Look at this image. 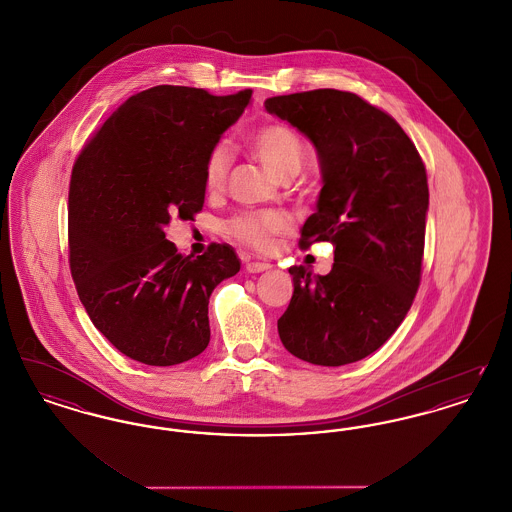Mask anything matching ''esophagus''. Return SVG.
<instances>
[{
	"mask_svg": "<svg viewBox=\"0 0 512 512\" xmlns=\"http://www.w3.org/2000/svg\"><path fill=\"white\" fill-rule=\"evenodd\" d=\"M268 268H270L268 263H259V261H251V263H245V270H247V272H251V274L263 272V270H268Z\"/></svg>",
	"mask_w": 512,
	"mask_h": 512,
	"instance_id": "obj_1",
	"label": "esophagus"
}]
</instances>
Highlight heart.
I'll use <instances>...</instances> for the list:
<instances>
[{"mask_svg": "<svg viewBox=\"0 0 512 512\" xmlns=\"http://www.w3.org/2000/svg\"><path fill=\"white\" fill-rule=\"evenodd\" d=\"M247 144L255 157L280 180H290L301 171L307 149L301 136L284 122H267L247 136ZM234 163L232 147L217 142L207 151L203 161V186L209 194H217L228 180ZM288 230V219L278 211L240 213L226 222V234L238 244L267 253L274 240Z\"/></svg>", "mask_w": 512, "mask_h": 512, "instance_id": "1", "label": "heart"}]
</instances>
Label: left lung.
Wrapping results in <instances>:
<instances>
[{
  "mask_svg": "<svg viewBox=\"0 0 512 512\" xmlns=\"http://www.w3.org/2000/svg\"><path fill=\"white\" fill-rule=\"evenodd\" d=\"M318 151L322 190L301 230L303 249L334 245V267H290L293 295L278 318L284 347L311 365L341 366L380 349L420 286L428 178L411 138L351 92L311 90L265 101Z\"/></svg>",
  "mask_w": 512,
  "mask_h": 512,
  "instance_id": "left-lung-1",
  "label": "left lung"
}]
</instances>
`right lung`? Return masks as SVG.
I'll return each mask as SVG.
<instances>
[{"instance_id":"1","label":"right lung","mask_w":512,"mask_h":512,"mask_svg":"<svg viewBox=\"0 0 512 512\" xmlns=\"http://www.w3.org/2000/svg\"><path fill=\"white\" fill-rule=\"evenodd\" d=\"M249 99L251 90L149 88L126 99L74 161V286L94 326L138 363L180 365L209 345V297L240 259L226 244L186 257L165 226L203 209L205 155Z\"/></svg>"}]
</instances>
